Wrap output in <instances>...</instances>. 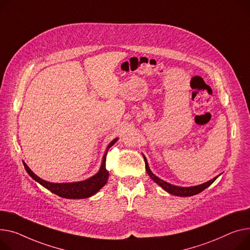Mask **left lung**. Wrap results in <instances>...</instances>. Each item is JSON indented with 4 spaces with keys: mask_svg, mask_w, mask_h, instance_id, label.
<instances>
[{
    "mask_svg": "<svg viewBox=\"0 0 250 250\" xmlns=\"http://www.w3.org/2000/svg\"><path fill=\"white\" fill-rule=\"evenodd\" d=\"M144 160H145V164H146V173L148 174V176L151 177L152 180H154L158 185H160L165 191H167L168 193L172 194V195H175V196H180V197H188V196H193V195H196V194H199L201 193L203 190H205L206 188H208L212 183L218 178L215 177L213 178L212 180L206 182V183H203V184L201 185H198V186H193V187H178V186H175V185H172V184H169V183L165 182L164 180L158 178L156 175H154L152 173V171L149 170L148 168V165H147V161L146 159V157L144 156Z\"/></svg>",
    "mask_w": 250,
    "mask_h": 250,
    "instance_id": "1",
    "label": "left lung"
}]
</instances>
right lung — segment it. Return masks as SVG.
Returning a JSON list of instances; mask_svg holds the SVG:
<instances>
[{"label": "right lung", "instance_id": "add662e5", "mask_svg": "<svg viewBox=\"0 0 250 250\" xmlns=\"http://www.w3.org/2000/svg\"><path fill=\"white\" fill-rule=\"evenodd\" d=\"M119 139H114L112 142L109 143L107 146L106 152L103 158V163L101 166V169L92 177L88 178L87 180L80 181V182H73V183H50L35 175L31 171V169L23 162L24 167L27 173L34 179L39 184H41L44 188L51 191L52 193L66 199H84L88 198L95 193L101 190L107 182L108 179V171L105 169V159L107 149L116 142Z\"/></svg>", "mask_w": 250, "mask_h": 250}]
</instances>
